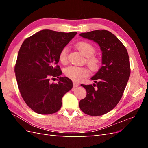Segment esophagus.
I'll return each instance as SVG.
<instances>
[{
    "mask_svg": "<svg viewBox=\"0 0 148 148\" xmlns=\"http://www.w3.org/2000/svg\"><path fill=\"white\" fill-rule=\"evenodd\" d=\"M73 87L74 88H77L78 86H79V84L78 83H76V82H73Z\"/></svg>",
    "mask_w": 148,
    "mask_h": 148,
    "instance_id": "obj_1",
    "label": "esophagus"
}]
</instances>
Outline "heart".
<instances>
[{"instance_id": "heart-1", "label": "heart", "mask_w": 148, "mask_h": 148, "mask_svg": "<svg viewBox=\"0 0 148 148\" xmlns=\"http://www.w3.org/2000/svg\"><path fill=\"white\" fill-rule=\"evenodd\" d=\"M77 47L83 55L87 57L86 62L92 70H96L99 66V60L95 56H92L96 52V48L92 44L86 41H82L77 44ZM68 47H64L59 53V60L62 64H65L68 59ZM66 77L73 81L79 82L89 75V70L83 66L75 65L69 66L64 70Z\"/></svg>"}]
</instances>
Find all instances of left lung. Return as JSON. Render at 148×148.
<instances>
[{
	"instance_id": "left-lung-1",
	"label": "left lung",
	"mask_w": 148,
	"mask_h": 148,
	"mask_svg": "<svg viewBox=\"0 0 148 148\" xmlns=\"http://www.w3.org/2000/svg\"><path fill=\"white\" fill-rule=\"evenodd\" d=\"M92 40L102 51V66L91 78L93 84H82L87 95L79 101L84 114L104 115L112 110L122 98L130 75V64L127 49L120 40L107 30H95L79 34Z\"/></svg>"
}]
</instances>
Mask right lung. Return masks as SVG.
Segmentation results:
<instances>
[{
	"label": "right lung",
	"instance_id": "add662e5",
	"mask_svg": "<svg viewBox=\"0 0 148 148\" xmlns=\"http://www.w3.org/2000/svg\"><path fill=\"white\" fill-rule=\"evenodd\" d=\"M77 34L43 29L21 44L15 66L16 79L22 98L35 112H57L62 97L72 88L71 79L60 77L62 72L57 64L61 50ZM56 77L58 84L49 83Z\"/></svg>",
	"mask_w": 148,
	"mask_h": 148
}]
</instances>
